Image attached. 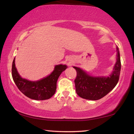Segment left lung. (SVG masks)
<instances>
[{"label":"left lung","mask_w":134,"mask_h":134,"mask_svg":"<svg viewBox=\"0 0 134 134\" xmlns=\"http://www.w3.org/2000/svg\"><path fill=\"white\" fill-rule=\"evenodd\" d=\"M116 62L113 71L108 77H93L80 68L73 67L77 71L76 91L83 99L96 100L109 93L117 85L121 72V63L118 47H116Z\"/></svg>","instance_id":"obj_1"}]
</instances>
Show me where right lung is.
I'll use <instances>...</instances> for the list:
<instances>
[{"label":"right lung","instance_id":"add662e5","mask_svg":"<svg viewBox=\"0 0 134 134\" xmlns=\"http://www.w3.org/2000/svg\"><path fill=\"white\" fill-rule=\"evenodd\" d=\"M15 58L12 63V75L13 80L19 90L29 98L42 100L48 99L55 94L57 81L62 72L67 69L65 65H57L54 71L40 80L32 81L22 78L15 67Z\"/></svg>","mask_w":134,"mask_h":134}]
</instances>
